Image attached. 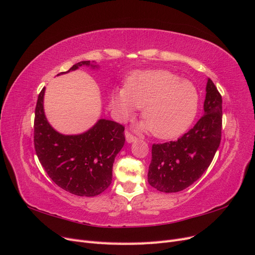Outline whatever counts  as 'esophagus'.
<instances>
[{"label": "esophagus", "mask_w": 255, "mask_h": 255, "mask_svg": "<svg viewBox=\"0 0 255 255\" xmlns=\"http://www.w3.org/2000/svg\"><path fill=\"white\" fill-rule=\"evenodd\" d=\"M126 138H127V141L128 143L134 142V141L137 140V137L134 136L132 133H129V132H126Z\"/></svg>", "instance_id": "esophagus-1"}]
</instances>
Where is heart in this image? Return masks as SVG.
<instances>
[{"instance_id": "b5f03b06", "label": "heart", "mask_w": 255, "mask_h": 255, "mask_svg": "<svg viewBox=\"0 0 255 255\" xmlns=\"http://www.w3.org/2000/svg\"><path fill=\"white\" fill-rule=\"evenodd\" d=\"M199 96L194 84L180 80L168 70H151L134 74L127 89H117L113 106L120 116L132 115L142 109L143 128L160 139L181 135L194 121Z\"/></svg>"}]
</instances>
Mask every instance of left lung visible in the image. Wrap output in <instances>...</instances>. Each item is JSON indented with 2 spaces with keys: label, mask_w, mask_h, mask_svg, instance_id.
Instances as JSON below:
<instances>
[{
  "label": "left lung",
  "mask_w": 255,
  "mask_h": 255,
  "mask_svg": "<svg viewBox=\"0 0 255 255\" xmlns=\"http://www.w3.org/2000/svg\"><path fill=\"white\" fill-rule=\"evenodd\" d=\"M222 98L207 80L204 115L175 141L154 143L148 182L163 192H177L194 184L211 165L221 140Z\"/></svg>",
  "instance_id": "obj_1"
}]
</instances>
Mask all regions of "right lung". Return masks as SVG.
<instances>
[{"label": "right lung", "instance_id": "1", "mask_svg": "<svg viewBox=\"0 0 255 255\" xmlns=\"http://www.w3.org/2000/svg\"><path fill=\"white\" fill-rule=\"evenodd\" d=\"M82 66L97 67L89 60L80 61L59 74ZM43 96L44 88L38 96L34 120L35 151L41 166L57 186L72 195H100L112 183L115 157L126 141L125 127L112 120L100 119L83 134L63 135L45 118Z\"/></svg>", "mask_w": 255, "mask_h": 255}]
</instances>
